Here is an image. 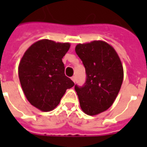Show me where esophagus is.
Wrapping results in <instances>:
<instances>
[{"label":"esophagus","instance_id":"esophagus-1","mask_svg":"<svg viewBox=\"0 0 147 147\" xmlns=\"http://www.w3.org/2000/svg\"><path fill=\"white\" fill-rule=\"evenodd\" d=\"M71 80L73 81L74 82H76V77H75V76H72V77H71Z\"/></svg>","mask_w":147,"mask_h":147}]
</instances>
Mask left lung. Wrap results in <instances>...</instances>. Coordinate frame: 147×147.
Instances as JSON below:
<instances>
[{
	"instance_id": "obj_1",
	"label": "left lung",
	"mask_w": 147,
	"mask_h": 147,
	"mask_svg": "<svg viewBox=\"0 0 147 147\" xmlns=\"http://www.w3.org/2000/svg\"><path fill=\"white\" fill-rule=\"evenodd\" d=\"M76 53L83 62L86 82L75 86L84 113L94 116L109 108L118 94L123 79L121 59L114 47L103 40L79 43Z\"/></svg>"
}]
</instances>
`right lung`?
Segmentation results:
<instances>
[{
    "label": "right lung",
    "instance_id": "obj_1",
    "mask_svg": "<svg viewBox=\"0 0 147 147\" xmlns=\"http://www.w3.org/2000/svg\"><path fill=\"white\" fill-rule=\"evenodd\" d=\"M69 42L40 40L24 53L18 66L22 89L31 105L42 111H53L74 82L65 76L62 59Z\"/></svg>",
    "mask_w": 147,
    "mask_h": 147
}]
</instances>
